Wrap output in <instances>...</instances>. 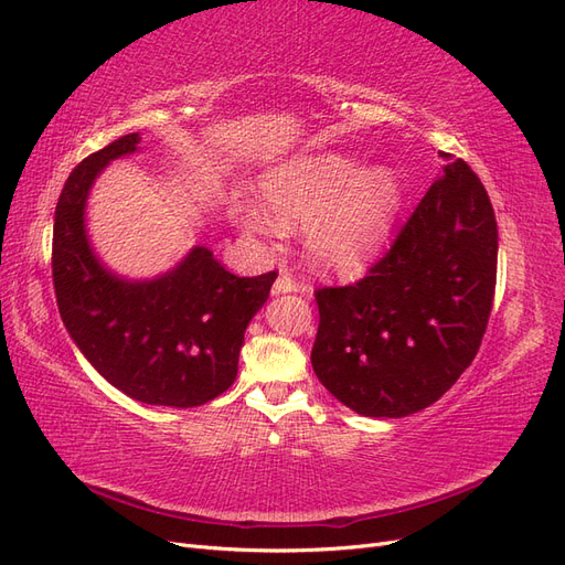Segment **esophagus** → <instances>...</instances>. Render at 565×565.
<instances>
[{"label": "esophagus", "mask_w": 565, "mask_h": 565, "mask_svg": "<svg viewBox=\"0 0 565 565\" xmlns=\"http://www.w3.org/2000/svg\"><path fill=\"white\" fill-rule=\"evenodd\" d=\"M292 292H306V287H301L297 280H292L287 276H280L276 282H273V295H292Z\"/></svg>", "instance_id": "esophagus-1"}]
</instances>
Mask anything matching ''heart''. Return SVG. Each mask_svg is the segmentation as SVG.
I'll return each instance as SVG.
<instances>
[{"label": "heart", "instance_id": "b5f03b06", "mask_svg": "<svg viewBox=\"0 0 565 565\" xmlns=\"http://www.w3.org/2000/svg\"><path fill=\"white\" fill-rule=\"evenodd\" d=\"M266 210L245 198L231 202L235 226L256 243L282 228L303 227L316 266L353 276L377 259L401 210V179L386 164L365 167L351 152H316L289 160L262 177Z\"/></svg>", "mask_w": 565, "mask_h": 565}]
</instances>
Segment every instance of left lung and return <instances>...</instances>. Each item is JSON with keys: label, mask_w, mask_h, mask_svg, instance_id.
Segmentation results:
<instances>
[{"label": "left lung", "mask_w": 565, "mask_h": 565, "mask_svg": "<svg viewBox=\"0 0 565 565\" xmlns=\"http://www.w3.org/2000/svg\"><path fill=\"white\" fill-rule=\"evenodd\" d=\"M494 276L490 198L471 167L452 160L367 278L316 292V377L363 417L429 407L481 347Z\"/></svg>", "instance_id": "8db88e82"}]
</instances>
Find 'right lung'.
I'll use <instances>...</instances> for the list:
<instances>
[{"label":"right lung","mask_w":565,"mask_h":565,"mask_svg":"<svg viewBox=\"0 0 565 565\" xmlns=\"http://www.w3.org/2000/svg\"><path fill=\"white\" fill-rule=\"evenodd\" d=\"M139 150L141 134L119 136L67 177L54 216L56 301L67 334L106 382L146 405L195 407L235 382L247 324L278 276L237 278L204 245L156 278L108 268L89 241V195L110 162Z\"/></svg>","instance_id":"right-lung-1"}]
</instances>
